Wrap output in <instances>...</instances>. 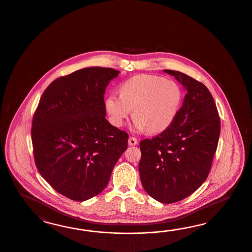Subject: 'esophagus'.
Segmentation results:
<instances>
[{
	"mask_svg": "<svg viewBox=\"0 0 252 252\" xmlns=\"http://www.w3.org/2000/svg\"><path fill=\"white\" fill-rule=\"evenodd\" d=\"M128 144L129 146H136L137 144V138H135V137H130L128 138Z\"/></svg>",
	"mask_w": 252,
	"mask_h": 252,
	"instance_id": "34e87169",
	"label": "esophagus"
}]
</instances>
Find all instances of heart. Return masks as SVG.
<instances>
[{"label":"heart","instance_id":"obj_1","mask_svg":"<svg viewBox=\"0 0 252 252\" xmlns=\"http://www.w3.org/2000/svg\"><path fill=\"white\" fill-rule=\"evenodd\" d=\"M120 96L109 95L107 113L113 125L121 127L131 115L137 131L160 134L167 130L179 114L183 91L176 81L155 75H137L120 86Z\"/></svg>","mask_w":252,"mask_h":252}]
</instances>
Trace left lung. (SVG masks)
<instances>
[{
  "label": "left lung",
  "mask_w": 252,
  "mask_h": 252,
  "mask_svg": "<svg viewBox=\"0 0 252 252\" xmlns=\"http://www.w3.org/2000/svg\"><path fill=\"white\" fill-rule=\"evenodd\" d=\"M163 72L175 76L187 93L174 124L157 137L140 141L138 170L146 192L170 204L188 198L206 180L221 123L205 85L178 71Z\"/></svg>",
  "instance_id": "left-lung-1"
}]
</instances>
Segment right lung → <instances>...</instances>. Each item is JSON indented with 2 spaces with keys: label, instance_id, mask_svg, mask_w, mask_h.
I'll return each instance as SVG.
<instances>
[{
  "label": "right lung",
  "instance_id": "obj_1",
  "mask_svg": "<svg viewBox=\"0 0 252 252\" xmlns=\"http://www.w3.org/2000/svg\"><path fill=\"white\" fill-rule=\"evenodd\" d=\"M120 72L87 67L55 79L33 116L36 166L55 190L84 201L106 188L128 135L107 121L104 93Z\"/></svg>",
  "mask_w": 252,
  "mask_h": 252
}]
</instances>
